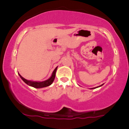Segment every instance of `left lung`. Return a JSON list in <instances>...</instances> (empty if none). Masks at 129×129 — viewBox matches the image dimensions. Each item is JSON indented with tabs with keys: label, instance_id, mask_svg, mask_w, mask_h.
Wrapping results in <instances>:
<instances>
[{
	"label": "left lung",
	"instance_id": "1",
	"mask_svg": "<svg viewBox=\"0 0 129 129\" xmlns=\"http://www.w3.org/2000/svg\"><path fill=\"white\" fill-rule=\"evenodd\" d=\"M102 85H103V84H102V85H100V86H99V87H101V86H102Z\"/></svg>",
	"mask_w": 129,
	"mask_h": 129
}]
</instances>
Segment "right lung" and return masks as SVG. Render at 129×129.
I'll use <instances>...</instances> for the list:
<instances>
[{
	"instance_id": "1",
	"label": "right lung",
	"mask_w": 129,
	"mask_h": 129,
	"mask_svg": "<svg viewBox=\"0 0 129 129\" xmlns=\"http://www.w3.org/2000/svg\"><path fill=\"white\" fill-rule=\"evenodd\" d=\"M57 69V67L54 69V71H53L52 75L50 76V77L49 79H48L47 80H44L42 82H37V81H32V80H28L27 79H24L23 77H22L20 74H19V76L21 78L22 80L26 84H27L28 85L31 87H33L34 88H37V89H40V88H43L45 87L49 86V85H51L52 84V82H54V79H55V73H56Z\"/></svg>"
}]
</instances>
